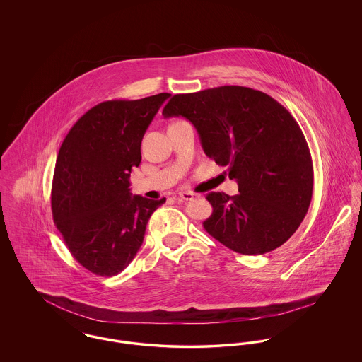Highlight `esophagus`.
<instances>
[{"instance_id":"34e87169","label":"esophagus","mask_w":362,"mask_h":362,"mask_svg":"<svg viewBox=\"0 0 362 362\" xmlns=\"http://www.w3.org/2000/svg\"><path fill=\"white\" fill-rule=\"evenodd\" d=\"M198 195L194 194V192H189V191H183V192H179V198L180 199H185V201H192L195 199Z\"/></svg>"}]
</instances>
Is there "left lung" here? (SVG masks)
<instances>
[{
    "label": "left lung",
    "mask_w": 362,
    "mask_h": 362,
    "mask_svg": "<svg viewBox=\"0 0 362 362\" xmlns=\"http://www.w3.org/2000/svg\"><path fill=\"white\" fill-rule=\"evenodd\" d=\"M164 118L183 117L204 152L228 167L238 195L210 192V236L243 255H262L288 240L304 220L313 189L310 148L291 112L267 93L224 86L173 95Z\"/></svg>",
    "instance_id": "left-lung-1"
}]
</instances>
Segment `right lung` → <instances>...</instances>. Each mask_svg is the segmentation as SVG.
Returning <instances> with one entry per match:
<instances>
[{
	"label": "right lung",
	"mask_w": 362,
	"mask_h": 362,
	"mask_svg": "<svg viewBox=\"0 0 362 362\" xmlns=\"http://www.w3.org/2000/svg\"><path fill=\"white\" fill-rule=\"evenodd\" d=\"M171 95L108 100L92 107L64 139L52 177L54 223L70 254L96 276L123 272L144 241L146 224L165 202L130 192L142 137Z\"/></svg>",
	"instance_id": "right-lung-1"
}]
</instances>
